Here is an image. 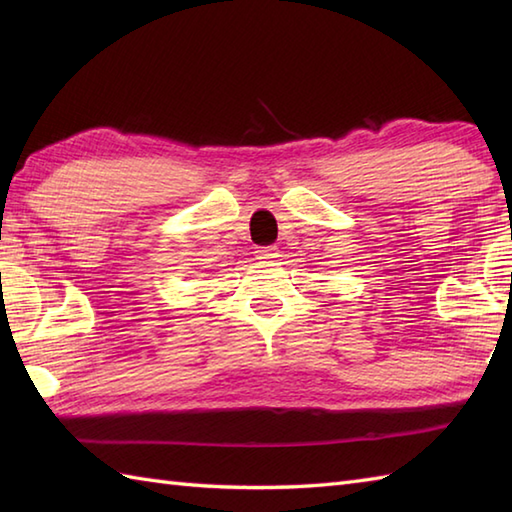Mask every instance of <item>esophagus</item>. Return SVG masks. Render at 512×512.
I'll return each instance as SVG.
<instances>
[{
    "label": "esophagus",
    "mask_w": 512,
    "mask_h": 512,
    "mask_svg": "<svg viewBox=\"0 0 512 512\" xmlns=\"http://www.w3.org/2000/svg\"><path fill=\"white\" fill-rule=\"evenodd\" d=\"M279 255L277 246H262L257 250V259H275Z\"/></svg>",
    "instance_id": "esophagus-1"
}]
</instances>
